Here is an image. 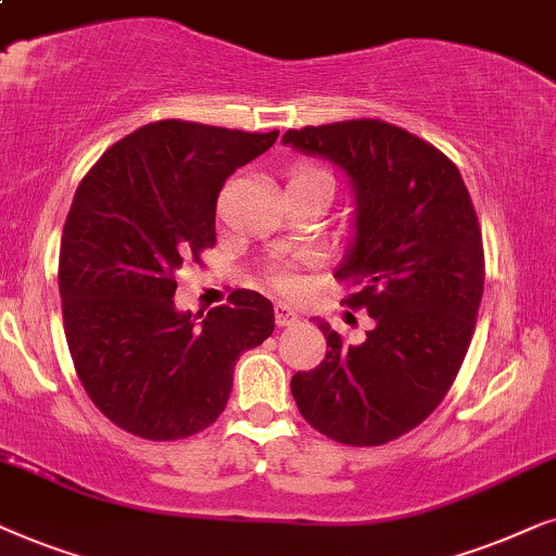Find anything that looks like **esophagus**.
Masks as SVG:
<instances>
[{"label":"esophagus","mask_w":556,"mask_h":556,"mask_svg":"<svg viewBox=\"0 0 556 556\" xmlns=\"http://www.w3.org/2000/svg\"><path fill=\"white\" fill-rule=\"evenodd\" d=\"M274 320H277L279 328H287V325L298 323V313L290 305H285V302H277L274 305Z\"/></svg>","instance_id":"obj_1"}]
</instances>
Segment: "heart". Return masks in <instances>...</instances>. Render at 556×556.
I'll return each instance as SVG.
<instances>
[{
    "mask_svg": "<svg viewBox=\"0 0 556 556\" xmlns=\"http://www.w3.org/2000/svg\"><path fill=\"white\" fill-rule=\"evenodd\" d=\"M290 185H323V188H328L332 192V177L325 173L323 167H317V165H298V167H292ZM277 285L279 287H292V279L287 277V274H279Z\"/></svg>",
    "mask_w": 556,
    "mask_h": 556,
    "instance_id": "heart-1",
    "label": "heart"
}]
</instances>
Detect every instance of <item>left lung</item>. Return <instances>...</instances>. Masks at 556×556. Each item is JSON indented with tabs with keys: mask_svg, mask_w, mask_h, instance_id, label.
Here are the masks:
<instances>
[{
	"mask_svg": "<svg viewBox=\"0 0 556 556\" xmlns=\"http://www.w3.org/2000/svg\"><path fill=\"white\" fill-rule=\"evenodd\" d=\"M282 144L328 160L353 190V236L336 277L374 320L364 343L320 323L330 351L292 376L300 414L353 447L402 438L447 394L483 298V239L460 169L425 139L355 118L290 129Z\"/></svg>",
	"mask_w": 556,
	"mask_h": 556,
	"instance_id": "obj_1",
	"label": "left lung"
}]
</instances>
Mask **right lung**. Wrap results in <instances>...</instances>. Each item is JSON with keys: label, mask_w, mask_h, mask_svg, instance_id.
Wrapping results in <instances>:
<instances>
[{"label": "right lung", "mask_w": 556, "mask_h": 556, "mask_svg": "<svg viewBox=\"0 0 556 556\" xmlns=\"http://www.w3.org/2000/svg\"><path fill=\"white\" fill-rule=\"evenodd\" d=\"M277 137L147 124L73 195L58 269L65 340L91 402L137 438L180 440L216 421L239 355L271 336V302L251 290L198 323L175 305V271L216 243L220 188Z\"/></svg>", "instance_id": "right-lung-1"}]
</instances>
